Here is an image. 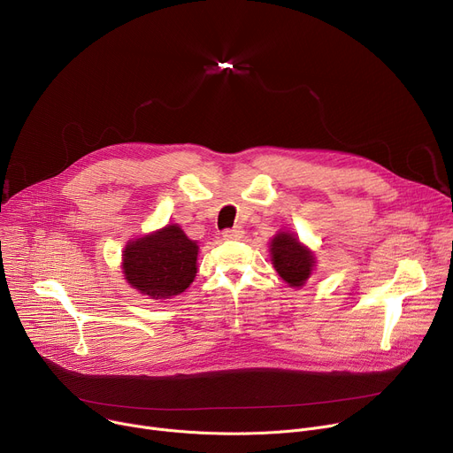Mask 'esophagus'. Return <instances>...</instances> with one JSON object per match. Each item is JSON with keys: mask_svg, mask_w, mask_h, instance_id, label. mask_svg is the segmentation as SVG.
Segmentation results:
<instances>
[{"mask_svg": "<svg viewBox=\"0 0 453 453\" xmlns=\"http://www.w3.org/2000/svg\"><path fill=\"white\" fill-rule=\"evenodd\" d=\"M242 234H243V231H242L240 227H231V229H226V231L222 233V236H224L226 240H238V238H242Z\"/></svg>", "mask_w": 453, "mask_h": 453, "instance_id": "esophagus-1", "label": "esophagus"}]
</instances>
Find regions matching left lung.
<instances>
[{
	"label": "left lung",
	"instance_id": "obj_1",
	"mask_svg": "<svg viewBox=\"0 0 453 453\" xmlns=\"http://www.w3.org/2000/svg\"><path fill=\"white\" fill-rule=\"evenodd\" d=\"M273 264L291 287H302L314 267L312 253L289 233H280L271 242Z\"/></svg>",
	"mask_w": 453,
	"mask_h": 453
}]
</instances>
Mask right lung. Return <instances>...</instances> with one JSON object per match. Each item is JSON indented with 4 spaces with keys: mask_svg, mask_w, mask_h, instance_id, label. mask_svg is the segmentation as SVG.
<instances>
[{
    "mask_svg": "<svg viewBox=\"0 0 453 453\" xmlns=\"http://www.w3.org/2000/svg\"><path fill=\"white\" fill-rule=\"evenodd\" d=\"M198 245L179 226L128 243L122 269L132 287L155 300L184 293L196 276Z\"/></svg>",
    "mask_w": 453,
    "mask_h": 453,
    "instance_id": "add662e5",
    "label": "right lung"
}]
</instances>
